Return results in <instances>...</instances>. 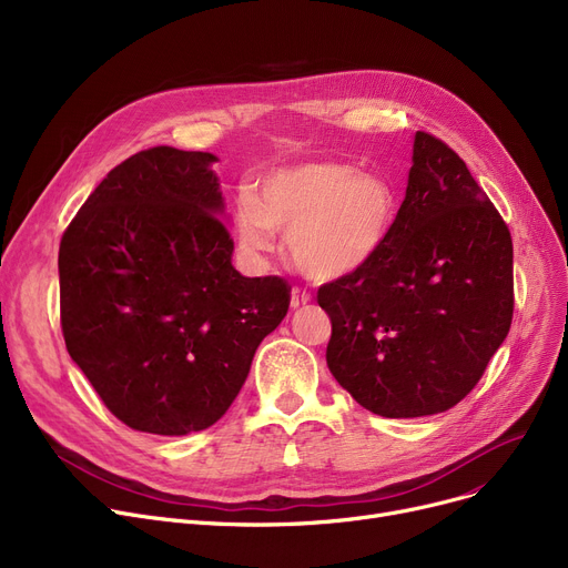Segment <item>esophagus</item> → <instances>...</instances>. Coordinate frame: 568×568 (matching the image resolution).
Listing matches in <instances>:
<instances>
[{
    "label": "esophagus",
    "mask_w": 568,
    "mask_h": 568,
    "mask_svg": "<svg viewBox=\"0 0 568 568\" xmlns=\"http://www.w3.org/2000/svg\"><path fill=\"white\" fill-rule=\"evenodd\" d=\"M311 302V292L304 287H292V296H290V306L292 308H302Z\"/></svg>",
    "instance_id": "obj_1"
}]
</instances>
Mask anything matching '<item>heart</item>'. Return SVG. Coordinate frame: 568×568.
<instances>
[{
  "label": "heart",
  "instance_id": "b5f03b06",
  "mask_svg": "<svg viewBox=\"0 0 568 568\" xmlns=\"http://www.w3.org/2000/svg\"><path fill=\"white\" fill-rule=\"evenodd\" d=\"M398 212L394 186L377 172L341 159H311L272 168L257 200L236 204V234L251 253L287 234L294 264L313 281H338L364 268L382 248Z\"/></svg>",
  "mask_w": 568,
  "mask_h": 568
}]
</instances>
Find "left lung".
Wrapping results in <instances>:
<instances>
[{
  "instance_id": "1",
  "label": "left lung",
  "mask_w": 568,
  "mask_h": 568,
  "mask_svg": "<svg viewBox=\"0 0 568 568\" xmlns=\"http://www.w3.org/2000/svg\"><path fill=\"white\" fill-rule=\"evenodd\" d=\"M407 193L377 255L324 283L326 366L386 419L460 403L514 320V242L465 161L416 131Z\"/></svg>"
}]
</instances>
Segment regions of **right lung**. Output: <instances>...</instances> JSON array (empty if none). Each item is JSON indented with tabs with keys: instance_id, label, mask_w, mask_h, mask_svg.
Wrapping results in <instances>:
<instances>
[{
	"instance_id": "1",
	"label": "right lung",
	"mask_w": 568,
	"mask_h": 568,
	"mask_svg": "<svg viewBox=\"0 0 568 568\" xmlns=\"http://www.w3.org/2000/svg\"><path fill=\"white\" fill-rule=\"evenodd\" d=\"M209 152L152 146L108 172L59 244L71 359L133 430L214 426L290 308L281 276L246 278Z\"/></svg>"
}]
</instances>
